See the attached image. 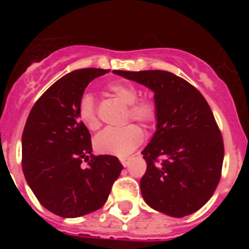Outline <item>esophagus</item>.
Listing matches in <instances>:
<instances>
[{"label": "esophagus", "mask_w": 249, "mask_h": 249, "mask_svg": "<svg viewBox=\"0 0 249 249\" xmlns=\"http://www.w3.org/2000/svg\"><path fill=\"white\" fill-rule=\"evenodd\" d=\"M121 163H122L124 167H127L129 163V160L128 158H121Z\"/></svg>", "instance_id": "esophagus-1"}]
</instances>
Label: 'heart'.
Listing matches in <instances>:
<instances>
[{"label":"heart","mask_w":249,"mask_h":249,"mask_svg":"<svg viewBox=\"0 0 249 249\" xmlns=\"http://www.w3.org/2000/svg\"><path fill=\"white\" fill-rule=\"evenodd\" d=\"M107 91L127 107L126 120H133L144 126H151L157 121V105L148 96L138 97V89L126 81H113L107 85ZM77 116L83 126L91 131L100 127L96 103L91 93H83L77 103ZM144 138V133L137 124H128L122 128H106L94 138V149L102 155L126 157L135 151Z\"/></svg>","instance_id":"b5f03b06"}]
</instances>
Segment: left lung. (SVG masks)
<instances>
[{"instance_id":"obj_1","label":"left lung","mask_w":249,"mask_h":249,"mask_svg":"<svg viewBox=\"0 0 249 249\" xmlns=\"http://www.w3.org/2000/svg\"><path fill=\"white\" fill-rule=\"evenodd\" d=\"M155 92L157 131L142 151L144 201L171 217L197 212L221 179L223 138L210 105L195 86L167 71H113Z\"/></svg>"}]
</instances>
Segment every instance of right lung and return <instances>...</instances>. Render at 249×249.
Masks as SVG:
<instances>
[{
  "instance_id": "1",
  "label": "right lung",
  "mask_w": 249,
  "mask_h": 249,
  "mask_svg": "<svg viewBox=\"0 0 249 249\" xmlns=\"http://www.w3.org/2000/svg\"><path fill=\"white\" fill-rule=\"evenodd\" d=\"M107 72L82 68L66 74L36 101L26 121L23 175L39 203L59 217L76 218L100 210L123 168L114 156L92 155L91 135L77 116L86 87Z\"/></svg>"
}]
</instances>
